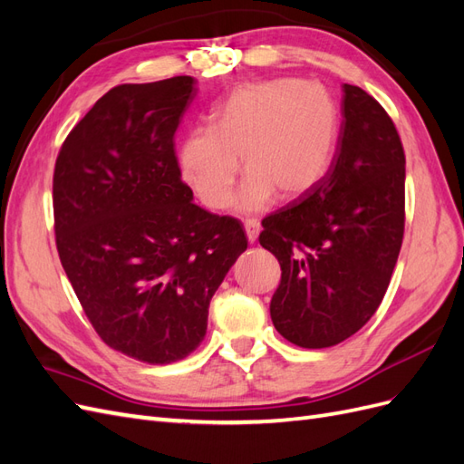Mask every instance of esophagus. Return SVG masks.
<instances>
[{"label": "esophagus", "instance_id": "1", "mask_svg": "<svg viewBox=\"0 0 464 464\" xmlns=\"http://www.w3.org/2000/svg\"><path fill=\"white\" fill-rule=\"evenodd\" d=\"M244 228H246V234H247V240H249L251 244H254V242L257 240L259 228H261L259 220H257V218H246V220H244Z\"/></svg>", "mask_w": 464, "mask_h": 464}]
</instances>
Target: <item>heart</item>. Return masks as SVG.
Listing matches in <instances>:
<instances>
[{"instance_id":"obj_1","label":"heart","mask_w":464,"mask_h":464,"mask_svg":"<svg viewBox=\"0 0 464 464\" xmlns=\"http://www.w3.org/2000/svg\"><path fill=\"white\" fill-rule=\"evenodd\" d=\"M336 135L329 92L312 81H266L236 89L215 114L213 130L189 133L178 149L179 172L203 205L232 203L240 159L247 172L236 207L257 213L296 199L325 176Z\"/></svg>"}]
</instances>
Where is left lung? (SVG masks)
<instances>
[{
	"label": "left lung",
	"instance_id": "obj_1",
	"mask_svg": "<svg viewBox=\"0 0 464 464\" xmlns=\"http://www.w3.org/2000/svg\"><path fill=\"white\" fill-rule=\"evenodd\" d=\"M343 123L327 174L263 218L259 244L280 263L275 329L302 348L360 331L382 304L404 236V149L373 96L343 85Z\"/></svg>",
	"mask_w": 464,
	"mask_h": 464
}]
</instances>
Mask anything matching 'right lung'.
<instances>
[{"instance_id":"1","label":"right lung","mask_w":464,"mask_h":464,"mask_svg":"<svg viewBox=\"0 0 464 464\" xmlns=\"http://www.w3.org/2000/svg\"><path fill=\"white\" fill-rule=\"evenodd\" d=\"M198 89L179 75L110 89L69 131L53 168L63 271L98 336L147 363L191 354L208 304L247 237L193 203L174 135Z\"/></svg>"}]
</instances>
